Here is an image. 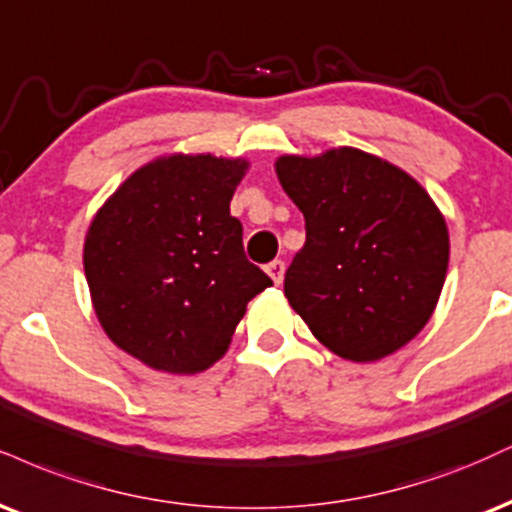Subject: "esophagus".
I'll return each mask as SVG.
<instances>
[{
	"label": "esophagus",
	"instance_id": "34e87169",
	"mask_svg": "<svg viewBox=\"0 0 512 512\" xmlns=\"http://www.w3.org/2000/svg\"><path fill=\"white\" fill-rule=\"evenodd\" d=\"M267 274L272 276L274 283H281L283 281V274H286V264H283L281 260H274L267 264Z\"/></svg>",
	"mask_w": 512,
	"mask_h": 512
}]
</instances>
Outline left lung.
I'll list each match as a JSON object with an SVG mask.
<instances>
[{
  "instance_id": "8db88e82",
  "label": "left lung",
  "mask_w": 512,
  "mask_h": 512,
  "mask_svg": "<svg viewBox=\"0 0 512 512\" xmlns=\"http://www.w3.org/2000/svg\"><path fill=\"white\" fill-rule=\"evenodd\" d=\"M276 174L305 217L283 293L317 341L374 362L412 341L446 281L448 229L415 178L355 147L281 157Z\"/></svg>"
}]
</instances>
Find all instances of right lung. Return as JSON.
<instances>
[{
	"instance_id": "obj_1",
	"label": "right lung",
	"mask_w": 512,
	"mask_h": 512,
	"mask_svg": "<svg viewBox=\"0 0 512 512\" xmlns=\"http://www.w3.org/2000/svg\"><path fill=\"white\" fill-rule=\"evenodd\" d=\"M248 164L171 155L138 169L92 219L83 264L107 336L147 367L197 374L229 350L272 279L243 250L231 197Z\"/></svg>"
}]
</instances>
